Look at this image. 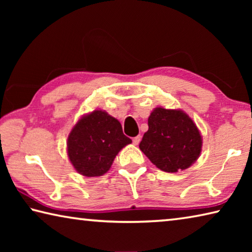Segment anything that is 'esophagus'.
Listing matches in <instances>:
<instances>
[{"mask_svg":"<svg viewBox=\"0 0 252 252\" xmlns=\"http://www.w3.org/2000/svg\"><path fill=\"white\" fill-rule=\"evenodd\" d=\"M132 141H133L134 146H138V144L140 143V141H141V136H140V135L135 136V138H133V140H132Z\"/></svg>","mask_w":252,"mask_h":252,"instance_id":"obj_1","label":"esophagus"}]
</instances>
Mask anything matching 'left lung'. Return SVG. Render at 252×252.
I'll list each match as a JSON object with an SVG mask.
<instances>
[{
  "mask_svg": "<svg viewBox=\"0 0 252 252\" xmlns=\"http://www.w3.org/2000/svg\"><path fill=\"white\" fill-rule=\"evenodd\" d=\"M148 126L139 148L157 168L173 173L197 161L202 138L187 113L159 106L151 112Z\"/></svg>",
  "mask_w": 252,
  "mask_h": 252,
  "instance_id": "obj_1",
  "label": "left lung"
}]
</instances>
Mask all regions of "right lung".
<instances>
[{"label":"right lung","instance_id":"add662e5","mask_svg":"<svg viewBox=\"0 0 252 252\" xmlns=\"http://www.w3.org/2000/svg\"><path fill=\"white\" fill-rule=\"evenodd\" d=\"M131 142L116 118L94 110L81 118L71 130L67 156L80 174L100 177L108 172L119 151Z\"/></svg>","mask_w":252,"mask_h":252}]
</instances>
